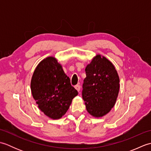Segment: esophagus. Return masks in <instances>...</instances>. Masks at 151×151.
Here are the masks:
<instances>
[{"label":"esophagus","mask_w":151,"mask_h":151,"mask_svg":"<svg viewBox=\"0 0 151 151\" xmlns=\"http://www.w3.org/2000/svg\"><path fill=\"white\" fill-rule=\"evenodd\" d=\"M75 89H76V90H77L78 92L80 91V90H81V86L78 85V84L76 85V86H75Z\"/></svg>","instance_id":"esophagus-1"}]
</instances>
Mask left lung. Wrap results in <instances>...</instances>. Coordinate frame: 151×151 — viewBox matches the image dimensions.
<instances>
[{
  "label": "left lung",
  "mask_w": 151,
  "mask_h": 151,
  "mask_svg": "<svg viewBox=\"0 0 151 151\" xmlns=\"http://www.w3.org/2000/svg\"><path fill=\"white\" fill-rule=\"evenodd\" d=\"M82 98L86 110L93 117L107 114L114 106L119 91V77L113 64L97 54L86 66Z\"/></svg>",
  "instance_id": "obj_1"
}]
</instances>
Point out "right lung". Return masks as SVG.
I'll return each mask as SVG.
<instances>
[{"mask_svg": "<svg viewBox=\"0 0 151 151\" xmlns=\"http://www.w3.org/2000/svg\"><path fill=\"white\" fill-rule=\"evenodd\" d=\"M31 91L38 108L47 116L58 119L65 115L78 91L54 57L38 64L31 80Z\"/></svg>", "mask_w": 151, "mask_h": 151, "instance_id": "add662e5", "label": "right lung"}]
</instances>
